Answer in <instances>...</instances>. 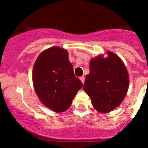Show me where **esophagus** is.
Segmentation results:
<instances>
[{
	"label": "esophagus",
	"instance_id": "34e87169",
	"mask_svg": "<svg viewBox=\"0 0 148 148\" xmlns=\"http://www.w3.org/2000/svg\"><path fill=\"white\" fill-rule=\"evenodd\" d=\"M79 79L81 80L82 83H84V81H85V77H84V76H82V77H79Z\"/></svg>",
	"mask_w": 148,
	"mask_h": 148
}]
</instances>
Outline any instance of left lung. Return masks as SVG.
<instances>
[{"label": "left lung", "mask_w": 148, "mask_h": 148, "mask_svg": "<svg viewBox=\"0 0 148 148\" xmlns=\"http://www.w3.org/2000/svg\"><path fill=\"white\" fill-rule=\"evenodd\" d=\"M107 55L106 58L102 55L91 60L90 73L83 86L94 108L101 113L118 107L129 86V74L124 62L114 53L107 52Z\"/></svg>", "instance_id": "obj_1"}]
</instances>
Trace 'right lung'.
I'll return each mask as SVG.
<instances>
[{
    "mask_svg": "<svg viewBox=\"0 0 148 148\" xmlns=\"http://www.w3.org/2000/svg\"><path fill=\"white\" fill-rule=\"evenodd\" d=\"M33 83L41 102L56 112L68 110L83 87L74 76L68 51L56 46L38 55L33 66Z\"/></svg>",
    "mask_w": 148,
    "mask_h": 148,
    "instance_id": "obj_1",
    "label": "right lung"
}]
</instances>
